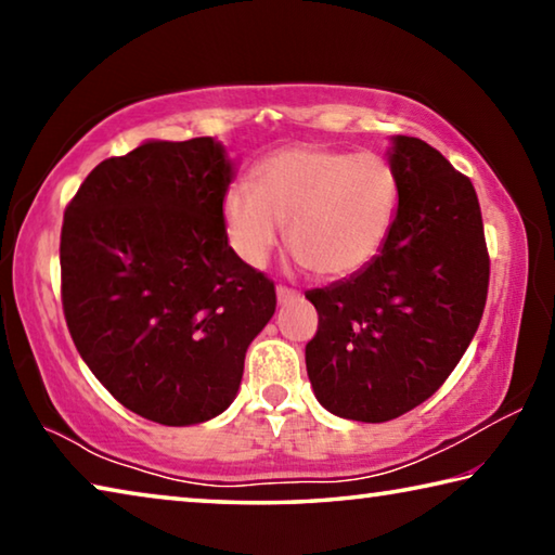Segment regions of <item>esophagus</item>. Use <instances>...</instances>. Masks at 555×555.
<instances>
[{
    "label": "esophagus",
    "instance_id": "obj_1",
    "mask_svg": "<svg viewBox=\"0 0 555 555\" xmlns=\"http://www.w3.org/2000/svg\"><path fill=\"white\" fill-rule=\"evenodd\" d=\"M296 298H298V291L288 288V286H276V300H279L281 306H286V304H294Z\"/></svg>",
    "mask_w": 555,
    "mask_h": 555
}]
</instances>
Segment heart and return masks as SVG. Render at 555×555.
Wrapping results in <instances>:
<instances>
[{"instance_id": "heart-1", "label": "heart", "mask_w": 555, "mask_h": 555, "mask_svg": "<svg viewBox=\"0 0 555 555\" xmlns=\"http://www.w3.org/2000/svg\"><path fill=\"white\" fill-rule=\"evenodd\" d=\"M401 208V181L387 156L327 146H291L257 166L255 185L234 183L222 198L230 247L249 267L276 249L281 228L300 264L345 279L370 267Z\"/></svg>"}]
</instances>
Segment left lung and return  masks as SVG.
<instances>
[{
	"mask_svg": "<svg viewBox=\"0 0 555 555\" xmlns=\"http://www.w3.org/2000/svg\"><path fill=\"white\" fill-rule=\"evenodd\" d=\"M401 208L370 267L308 291L315 399L335 416L382 424L443 387L480 325L490 255L469 178L416 137H393Z\"/></svg>",
	"mask_w": 555,
	"mask_h": 555,
	"instance_id": "left-lung-1",
	"label": "left lung"
}]
</instances>
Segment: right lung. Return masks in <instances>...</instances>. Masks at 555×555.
<instances>
[{"instance_id":"obj_1","label":"right lung","mask_w":555,"mask_h":555,"mask_svg":"<svg viewBox=\"0 0 555 555\" xmlns=\"http://www.w3.org/2000/svg\"><path fill=\"white\" fill-rule=\"evenodd\" d=\"M232 164L212 137L146 142L92 168L65 208L61 298L90 372L164 426L237 397L244 354L276 311L274 281L234 255Z\"/></svg>"}]
</instances>
